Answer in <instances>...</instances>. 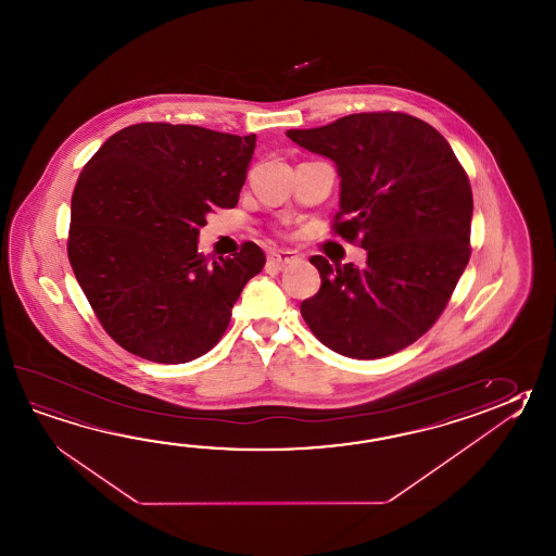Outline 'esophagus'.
<instances>
[{"label": "esophagus", "instance_id": "1", "mask_svg": "<svg viewBox=\"0 0 556 556\" xmlns=\"http://www.w3.org/2000/svg\"><path fill=\"white\" fill-rule=\"evenodd\" d=\"M299 260L293 251H273L269 253V263L273 265H277V267H285V265H289V263H293V261Z\"/></svg>", "mask_w": 556, "mask_h": 556}]
</instances>
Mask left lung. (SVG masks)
Masks as SVG:
<instances>
[{
    "mask_svg": "<svg viewBox=\"0 0 556 556\" xmlns=\"http://www.w3.org/2000/svg\"><path fill=\"white\" fill-rule=\"evenodd\" d=\"M337 164L334 236L366 265L313 255L320 289L301 303L330 351L370 361L402 351L440 318L471 255L473 195L464 166L433 126L404 113H358L287 130Z\"/></svg>",
    "mask_w": 556,
    "mask_h": 556,
    "instance_id": "left-lung-1",
    "label": "left lung"
}]
</instances>
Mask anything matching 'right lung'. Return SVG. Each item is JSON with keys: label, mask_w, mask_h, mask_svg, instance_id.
Listing matches in <instances>:
<instances>
[{"label": "right lung", "mask_w": 556, "mask_h": 556, "mask_svg": "<svg viewBox=\"0 0 556 556\" xmlns=\"http://www.w3.org/2000/svg\"><path fill=\"white\" fill-rule=\"evenodd\" d=\"M255 135L140 123L102 144L71 198L67 253L109 337L150 363H190L224 337L231 308L265 265L248 241L231 257L198 253L216 207L238 204Z\"/></svg>", "instance_id": "add662e5"}]
</instances>
